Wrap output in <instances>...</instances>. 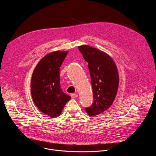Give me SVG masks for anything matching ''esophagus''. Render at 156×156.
Returning <instances> with one entry per match:
<instances>
[{
  "mask_svg": "<svg viewBox=\"0 0 156 156\" xmlns=\"http://www.w3.org/2000/svg\"><path fill=\"white\" fill-rule=\"evenodd\" d=\"M71 97H72V98H77V97H78V95H77L76 94L73 93V94H71Z\"/></svg>",
  "mask_w": 156,
  "mask_h": 156,
  "instance_id": "esophagus-1",
  "label": "esophagus"
}]
</instances>
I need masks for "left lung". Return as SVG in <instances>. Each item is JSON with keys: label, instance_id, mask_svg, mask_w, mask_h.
I'll list each match as a JSON object with an SVG mask.
<instances>
[{"label": "left lung", "instance_id": "8db88e82", "mask_svg": "<svg viewBox=\"0 0 156 156\" xmlns=\"http://www.w3.org/2000/svg\"><path fill=\"white\" fill-rule=\"evenodd\" d=\"M88 63L91 79L94 102L86 108L90 116H96L112 105L117 95L119 76L117 66L108 54L87 45L78 47Z\"/></svg>", "mask_w": 156, "mask_h": 156}]
</instances>
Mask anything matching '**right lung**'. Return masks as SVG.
Wrapping results in <instances>:
<instances>
[{
    "label": "right lung",
    "mask_w": 156,
    "mask_h": 156,
    "mask_svg": "<svg viewBox=\"0 0 156 156\" xmlns=\"http://www.w3.org/2000/svg\"><path fill=\"white\" fill-rule=\"evenodd\" d=\"M68 51H55L44 56L35 67L31 83L33 100L42 113L52 118L59 116L71 97L60 84V67Z\"/></svg>",
    "instance_id": "add662e5"
}]
</instances>
